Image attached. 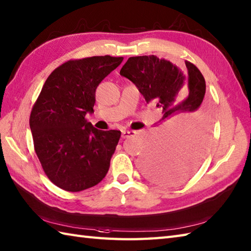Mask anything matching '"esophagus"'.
Returning <instances> with one entry per match:
<instances>
[{
  "mask_svg": "<svg viewBox=\"0 0 251 251\" xmlns=\"http://www.w3.org/2000/svg\"><path fill=\"white\" fill-rule=\"evenodd\" d=\"M135 135H136V131H134V130H124L122 132L123 138H129V137L135 136Z\"/></svg>",
  "mask_w": 251,
  "mask_h": 251,
  "instance_id": "esophagus-1",
  "label": "esophagus"
}]
</instances>
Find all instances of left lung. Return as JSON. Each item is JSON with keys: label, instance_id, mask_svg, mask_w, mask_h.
<instances>
[{"label": "left lung", "instance_id": "1", "mask_svg": "<svg viewBox=\"0 0 251 251\" xmlns=\"http://www.w3.org/2000/svg\"><path fill=\"white\" fill-rule=\"evenodd\" d=\"M120 74L162 109L158 137L141 158L142 172L159 184L182 183L200 167L210 138V115L201 106L204 76L189 61L181 70L154 55L128 58Z\"/></svg>", "mask_w": 251, "mask_h": 251}]
</instances>
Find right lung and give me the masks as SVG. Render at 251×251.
I'll use <instances>...</instances> for the list:
<instances>
[{"mask_svg":"<svg viewBox=\"0 0 251 251\" xmlns=\"http://www.w3.org/2000/svg\"><path fill=\"white\" fill-rule=\"evenodd\" d=\"M124 58L95 56L70 60L47 77L31 111L34 150L46 176L58 188L79 192L102 180L121 138L85 120L94 113L96 89Z\"/></svg>","mask_w":251,"mask_h":251,"instance_id":"right-lung-1","label":"right lung"}]
</instances>
